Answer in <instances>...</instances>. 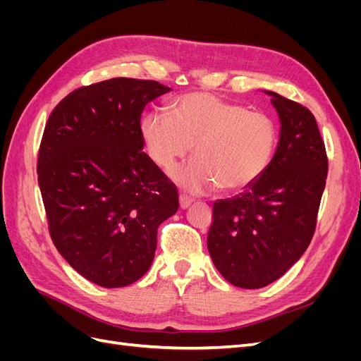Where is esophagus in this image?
Instances as JSON below:
<instances>
[{"instance_id": "esophagus-1", "label": "esophagus", "mask_w": 361, "mask_h": 361, "mask_svg": "<svg viewBox=\"0 0 361 361\" xmlns=\"http://www.w3.org/2000/svg\"><path fill=\"white\" fill-rule=\"evenodd\" d=\"M179 204H180V209H188V207L192 204V199L187 197V195H180Z\"/></svg>"}]
</instances>
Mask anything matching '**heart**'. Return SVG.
<instances>
[{
	"mask_svg": "<svg viewBox=\"0 0 361 361\" xmlns=\"http://www.w3.org/2000/svg\"><path fill=\"white\" fill-rule=\"evenodd\" d=\"M150 159L171 173L194 146V159L173 174L192 194L244 190L267 171L279 140L276 120L207 93H188L174 102L171 116L154 110L141 120Z\"/></svg>",
	"mask_w": 361,
	"mask_h": 361,
	"instance_id": "1",
	"label": "heart"
}]
</instances>
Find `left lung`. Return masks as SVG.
I'll return each mask as SVG.
<instances>
[{
    "label": "left lung",
    "instance_id": "left-lung-1",
    "mask_svg": "<svg viewBox=\"0 0 361 361\" xmlns=\"http://www.w3.org/2000/svg\"><path fill=\"white\" fill-rule=\"evenodd\" d=\"M280 120L276 154L267 171L233 199L214 203L207 250L232 285L259 289L280 279L307 250L316 227L329 161L307 108L276 92Z\"/></svg>",
    "mask_w": 361,
    "mask_h": 361
}]
</instances>
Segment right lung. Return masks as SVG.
I'll list each match as a JSON object with an SVG mask.
<instances>
[{
  "mask_svg": "<svg viewBox=\"0 0 361 361\" xmlns=\"http://www.w3.org/2000/svg\"><path fill=\"white\" fill-rule=\"evenodd\" d=\"M170 87L113 78L72 92L43 133L37 174L59 253L102 288L143 277L162 221L178 212L176 187L145 152L141 113Z\"/></svg>",
  "mask_w": 361,
  "mask_h": 361,
  "instance_id": "right-lung-1",
  "label": "right lung"
}]
</instances>
